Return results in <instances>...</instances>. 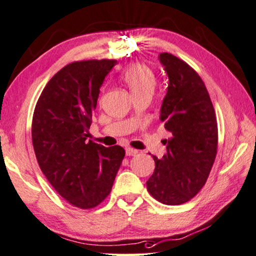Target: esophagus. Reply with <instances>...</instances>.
<instances>
[{"label": "esophagus", "instance_id": "1", "mask_svg": "<svg viewBox=\"0 0 256 256\" xmlns=\"http://www.w3.org/2000/svg\"><path fill=\"white\" fill-rule=\"evenodd\" d=\"M125 152H126V156H133V155L138 154V150H133V148H131V147H128L126 150H125Z\"/></svg>", "mask_w": 256, "mask_h": 256}]
</instances>
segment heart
<instances>
[{
    "instance_id": "1",
    "label": "heart",
    "mask_w": 256,
    "mask_h": 256,
    "mask_svg": "<svg viewBox=\"0 0 256 256\" xmlns=\"http://www.w3.org/2000/svg\"><path fill=\"white\" fill-rule=\"evenodd\" d=\"M122 78L126 84L132 95L152 94L156 85V78L152 68L144 64H133L124 71Z\"/></svg>"
}]
</instances>
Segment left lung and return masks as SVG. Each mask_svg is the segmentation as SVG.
<instances>
[{
  "mask_svg": "<svg viewBox=\"0 0 256 256\" xmlns=\"http://www.w3.org/2000/svg\"><path fill=\"white\" fill-rule=\"evenodd\" d=\"M158 60L169 79L160 120L171 138L166 140V154L161 160L152 156L155 170L146 184L152 198L174 206L188 202L204 188L216 158L218 131L200 76L168 52Z\"/></svg>",
  "mask_w": 256,
  "mask_h": 256,
  "instance_id": "obj_1",
  "label": "left lung"
}]
</instances>
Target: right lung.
Wrapping results in <instances>:
<instances>
[{
  "mask_svg": "<svg viewBox=\"0 0 256 256\" xmlns=\"http://www.w3.org/2000/svg\"><path fill=\"white\" fill-rule=\"evenodd\" d=\"M116 63L68 64L49 80L34 109L32 142L40 169L60 196L82 209L109 196L125 156L120 146L86 141L100 87Z\"/></svg>",
  "mask_w": 256,
  "mask_h": 256,
  "instance_id": "1",
  "label": "right lung"
}]
</instances>
